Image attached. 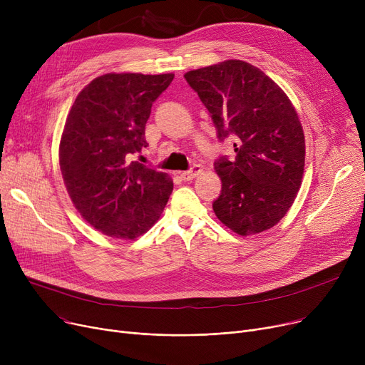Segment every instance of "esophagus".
<instances>
[{
  "instance_id": "obj_1",
  "label": "esophagus",
  "mask_w": 365,
  "mask_h": 365,
  "mask_svg": "<svg viewBox=\"0 0 365 365\" xmlns=\"http://www.w3.org/2000/svg\"><path fill=\"white\" fill-rule=\"evenodd\" d=\"M202 171V167L200 165V164H194L192 167H190V170H187V171H182L180 173V179L182 180H185V182H189V180H194L200 173Z\"/></svg>"
}]
</instances>
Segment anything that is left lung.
<instances>
[{
    "instance_id": "8db88e82",
    "label": "left lung",
    "mask_w": 365,
    "mask_h": 365,
    "mask_svg": "<svg viewBox=\"0 0 365 365\" xmlns=\"http://www.w3.org/2000/svg\"><path fill=\"white\" fill-rule=\"evenodd\" d=\"M217 130L234 138L235 158L215 163L222 192L217 219L238 235L275 226L289 212L302 185L304 134L297 112L281 87L259 68L237 59L185 73Z\"/></svg>"
}]
</instances>
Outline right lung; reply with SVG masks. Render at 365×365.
Returning <instances> with one entry per match:
<instances>
[{
    "mask_svg": "<svg viewBox=\"0 0 365 365\" xmlns=\"http://www.w3.org/2000/svg\"><path fill=\"white\" fill-rule=\"evenodd\" d=\"M175 73H105L86 86L68 113L59 163L78 213L102 234L134 240L155 223L173 180L139 161L148 146L145 125L152 103Z\"/></svg>",
    "mask_w": 365,
    "mask_h": 365,
    "instance_id": "1",
    "label": "right lung"
}]
</instances>
